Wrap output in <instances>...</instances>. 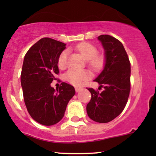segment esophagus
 <instances>
[{
  "label": "esophagus",
  "instance_id": "obj_1",
  "mask_svg": "<svg viewBox=\"0 0 156 156\" xmlns=\"http://www.w3.org/2000/svg\"><path fill=\"white\" fill-rule=\"evenodd\" d=\"M75 89H76V92H80V89H81V88H80V87H76V88H75Z\"/></svg>",
  "mask_w": 156,
  "mask_h": 156
}]
</instances>
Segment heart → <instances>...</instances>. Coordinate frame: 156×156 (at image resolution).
Here are the masks:
<instances>
[{"label": "heart", "mask_w": 156, "mask_h": 156, "mask_svg": "<svg viewBox=\"0 0 156 156\" xmlns=\"http://www.w3.org/2000/svg\"><path fill=\"white\" fill-rule=\"evenodd\" d=\"M76 51H78L87 60L89 67L94 72L101 71L104 67L105 58L104 55L100 54L95 45L87 42H83L78 44L75 47ZM68 51L67 50L62 51L58 58V66L60 68L66 67L67 63ZM90 76L89 71L86 69H78L71 68L66 73L65 79L71 84L78 86L82 82L88 80Z\"/></svg>", "instance_id": "obj_1"}]
</instances>
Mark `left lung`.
I'll return each instance as SVG.
<instances>
[{
	"label": "left lung",
	"instance_id": "1",
	"mask_svg": "<svg viewBox=\"0 0 156 156\" xmlns=\"http://www.w3.org/2000/svg\"><path fill=\"white\" fill-rule=\"evenodd\" d=\"M98 39L105 49L104 69L94 80L98 90L88 88L92 98L87 105L89 117L100 123L111 122L124 110L130 91V62L120 41L110 35H101Z\"/></svg>",
	"mask_w": 156,
	"mask_h": 156
}]
</instances>
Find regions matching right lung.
<instances>
[{
    "label": "right lung",
    "instance_id": "obj_1",
    "mask_svg": "<svg viewBox=\"0 0 156 156\" xmlns=\"http://www.w3.org/2000/svg\"><path fill=\"white\" fill-rule=\"evenodd\" d=\"M66 44L44 37L27 51L21 72V86L27 111L37 122L53 125L62 119L75 89L62 82L58 89L51 87L59 73L58 58Z\"/></svg>",
    "mask_w": 156,
    "mask_h": 156
}]
</instances>
